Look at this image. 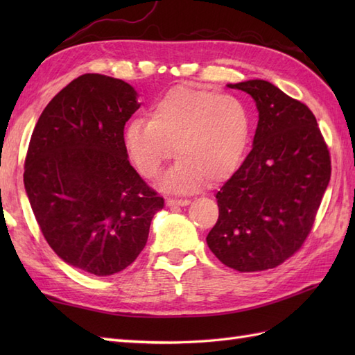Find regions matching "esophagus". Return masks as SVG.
Here are the masks:
<instances>
[{"instance_id":"esophagus-1","label":"esophagus","mask_w":355,"mask_h":355,"mask_svg":"<svg viewBox=\"0 0 355 355\" xmlns=\"http://www.w3.org/2000/svg\"><path fill=\"white\" fill-rule=\"evenodd\" d=\"M191 202V200H175V198H168L166 200V205H168L169 207H178V206H187Z\"/></svg>"}]
</instances>
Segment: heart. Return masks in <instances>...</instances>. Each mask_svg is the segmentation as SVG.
Returning <instances> with one entry per match:
<instances>
[{"mask_svg": "<svg viewBox=\"0 0 355 355\" xmlns=\"http://www.w3.org/2000/svg\"><path fill=\"white\" fill-rule=\"evenodd\" d=\"M250 131V112L236 96L175 87L153 103L149 120L132 119L126 125L125 146L145 178L157 177L177 153L180 158L164 173L162 187L192 192L239 168Z\"/></svg>", "mask_w": 355, "mask_h": 355, "instance_id": "obj_1", "label": "heart"}]
</instances>
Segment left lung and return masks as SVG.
Masks as SVG:
<instances>
[{
    "instance_id": "left-lung-1",
    "label": "left lung",
    "mask_w": 355,
    "mask_h": 355,
    "mask_svg": "<svg viewBox=\"0 0 355 355\" xmlns=\"http://www.w3.org/2000/svg\"><path fill=\"white\" fill-rule=\"evenodd\" d=\"M259 112L253 148L216 193L220 216L206 238L224 266L275 268L310 233L331 177V160L310 108L267 80L229 84Z\"/></svg>"
}]
</instances>
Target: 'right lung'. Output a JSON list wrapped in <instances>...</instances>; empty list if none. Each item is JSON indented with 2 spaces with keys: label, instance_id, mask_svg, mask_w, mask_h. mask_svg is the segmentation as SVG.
Segmentation results:
<instances>
[{
  "label": "right lung",
  "instance_id": "obj_1",
  "mask_svg": "<svg viewBox=\"0 0 355 355\" xmlns=\"http://www.w3.org/2000/svg\"><path fill=\"white\" fill-rule=\"evenodd\" d=\"M139 108L125 80L82 74L53 97L30 139L24 187L42 235L94 276L131 266L164 206L128 160L123 130Z\"/></svg>",
  "mask_w": 355,
  "mask_h": 355
}]
</instances>
